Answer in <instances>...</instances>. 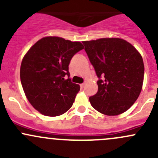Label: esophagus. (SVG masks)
Returning <instances> with one entry per match:
<instances>
[{
	"label": "esophagus",
	"instance_id": "esophagus-1",
	"mask_svg": "<svg viewBox=\"0 0 158 158\" xmlns=\"http://www.w3.org/2000/svg\"><path fill=\"white\" fill-rule=\"evenodd\" d=\"M85 83H82L80 85V87L81 88H84V87H85Z\"/></svg>",
	"mask_w": 158,
	"mask_h": 158
}]
</instances>
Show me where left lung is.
<instances>
[{
	"instance_id": "obj_1",
	"label": "left lung",
	"mask_w": 158,
	"mask_h": 158,
	"mask_svg": "<svg viewBox=\"0 0 158 158\" xmlns=\"http://www.w3.org/2000/svg\"><path fill=\"white\" fill-rule=\"evenodd\" d=\"M83 44L98 78V92L89 97L92 106L106 115L125 112L142 88L144 66L141 54L119 38L84 41Z\"/></svg>"
}]
</instances>
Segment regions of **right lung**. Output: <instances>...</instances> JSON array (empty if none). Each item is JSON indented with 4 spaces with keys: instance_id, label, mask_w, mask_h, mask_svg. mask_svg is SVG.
<instances>
[{
    "instance_id": "add662e5",
    "label": "right lung",
    "mask_w": 158,
    "mask_h": 158,
    "mask_svg": "<svg viewBox=\"0 0 158 158\" xmlns=\"http://www.w3.org/2000/svg\"><path fill=\"white\" fill-rule=\"evenodd\" d=\"M83 48L80 42L47 36L37 41L23 57L22 86L30 104L41 114L58 116L72 107L80 87L71 82L69 65Z\"/></svg>"
}]
</instances>
